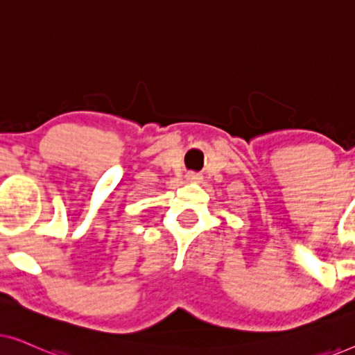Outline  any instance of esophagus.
Segmentation results:
<instances>
[{"mask_svg": "<svg viewBox=\"0 0 355 355\" xmlns=\"http://www.w3.org/2000/svg\"><path fill=\"white\" fill-rule=\"evenodd\" d=\"M186 179H187L189 182H200L202 176H200V174H197V173H187Z\"/></svg>", "mask_w": 355, "mask_h": 355, "instance_id": "obj_1", "label": "esophagus"}]
</instances>
